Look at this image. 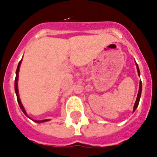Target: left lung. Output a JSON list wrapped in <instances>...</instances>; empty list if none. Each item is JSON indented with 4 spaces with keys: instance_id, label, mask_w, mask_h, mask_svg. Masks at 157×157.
I'll return each mask as SVG.
<instances>
[{
    "instance_id": "obj_1",
    "label": "left lung",
    "mask_w": 157,
    "mask_h": 157,
    "mask_svg": "<svg viewBox=\"0 0 157 157\" xmlns=\"http://www.w3.org/2000/svg\"><path fill=\"white\" fill-rule=\"evenodd\" d=\"M135 64L136 65V69H137V72H138V75H140V69H139V67H138V64L136 63L135 61ZM141 90H142V83L141 81H140V85H139V91H138V94H137V97H136V102L134 104V106H133V112L135 111L136 108H137L138 105H139V102H140V96H141Z\"/></svg>"
}]
</instances>
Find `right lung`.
Instances as JSON below:
<instances>
[{
    "mask_svg": "<svg viewBox=\"0 0 157 157\" xmlns=\"http://www.w3.org/2000/svg\"><path fill=\"white\" fill-rule=\"evenodd\" d=\"M21 60L20 61L19 64H18V66L17 68V71H16V78H15V92H16V94H17V102L19 104V106L21 108V109L22 110L24 113H25V115L27 116L29 118H30L29 116H28L27 113H26L25 109L24 108L23 105H22L21 101V99H20L19 97V92H18V85H17V81H18V73H19V70H20V66H21ZM31 119V118H30ZM32 121H33L34 122H36V123H43V122H46V121H48L49 119H46V120H41V121H35V120H33L31 119Z\"/></svg>",
    "mask_w": 157,
    "mask_h": 157,
    "instance_id": "obj_1",
    "label": "right lung"
}]
</instances>
